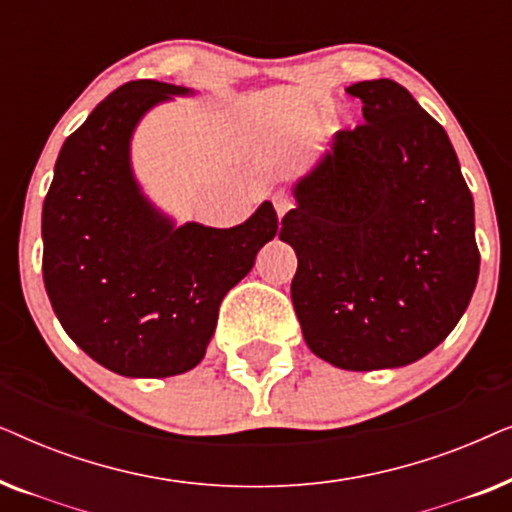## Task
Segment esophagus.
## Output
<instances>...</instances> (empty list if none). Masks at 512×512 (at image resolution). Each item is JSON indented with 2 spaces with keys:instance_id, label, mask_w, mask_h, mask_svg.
I'll return each mask as SVG.
<instances>
[{
  "instance_id": "obj_1",
  "label": "esophagus",
  "mask_w": 512,
  "mask_h": 512,
  "mask_svg": "<svg viewBox=\"0 0 512 512\" xmlns=\"http://www.w3.org/2000/svg\"><path fill=\"white\" fill-rule=\"evenodd\" d=\"M272 207H275V212H277L279 219H282V216L289 212L291 202H289V198H286L284 191H277L275 195H272Z\"/></svg>"
}]
</instances>
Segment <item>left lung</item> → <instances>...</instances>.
Here are the masks:
<instances>
[{
  "label": "left lung",
  "mask_w": 512,
  "mask_h": 512,
  "mask_svg": "<svg viewBox=\"0 0 512 512\" xmlns=\"http://www.w3.org/2000/svg\"><path fill=\"white\" fill-rule=\"evenodd\" d=\"M363 125L335 132L291 186L279 240L312 354L345 370L415 363L436 349L478 284L473 195L443 125L401 83L359 81Z\"/></svg>",
  "instance_id": "left-lung-1"
}]
</instances>
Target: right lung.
<instances>
[{
    "instance_id": "add662e5",
    "label": "right lung",
    "mask_w": 512,
    "mask_h": 512,
    "mask_svg": "<svg viewBox=\"0 0 512 512\" xmlns=\"http://www.w3.org/2000/svg\"><path fill=\"white\" fill-rule=\"evenodd\" d=\"M193 88L130 81L90 111L55 160L41 212L44 284L65 333L123 377L198 366L226 293L277 235L268 200L233 228L179 223L132 170V135L158 104Z\"/></svg>"
}]
</instances>
